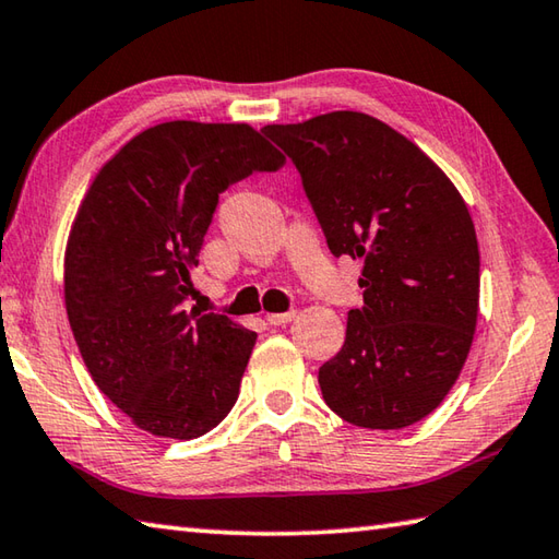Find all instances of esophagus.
Instances as JSON below:
<instances>
[{"label":"esophagus","instance_id":"obj_1","mask_svg":"<svg viewBox=\"0 0 559 559\" xmlns=\"http://www.w3.org/2000/svg\"><path fill=\"white\" fill-rule=\"evenodd\" d=\"M297 311H285V314H267V324L272 326H282V324H289L292 319H295Z\"/></svg>","mask_w":559,"mask_h":559}]
</instances>
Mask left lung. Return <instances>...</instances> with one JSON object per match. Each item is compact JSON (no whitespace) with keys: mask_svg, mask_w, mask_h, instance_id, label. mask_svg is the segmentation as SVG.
<instances>
[{"mask_svg":"<svg viewBox=\"0 0 559 559\" xmlns=\"http://www.w3.org/2000/svg\"><path fill=\"white\" fill-rule=\"evenodd\" d=\"M264 136L297 166L334 258H364V307L319 368L326 405L366 429H403L447 397L478 317V242L454 183L393 127L338 110Z\"/></svg>","mask_w":559,"mask_h":559,"instance_id":"obj_1","label":"left lung"}]
</instances>
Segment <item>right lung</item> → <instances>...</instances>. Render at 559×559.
Segmentation results:
<instances>
[{"mask_svg":"<svg viewBox=\"0 0 559 559\" xmlns=\"http://www.w3.org/2000/svg\"><path fill=\"white\" fill-rule=\"evenodd\" d=\"M285 166L248 124L176 120L127 142L87 189L66 248V311L95 385L156 437L230 413L254 331L186 311L218 195Z\"/></svg>","mask_w":559,"mask_h":559,"instance_id":"obj_1","label":"right lung"}]
</instances>
